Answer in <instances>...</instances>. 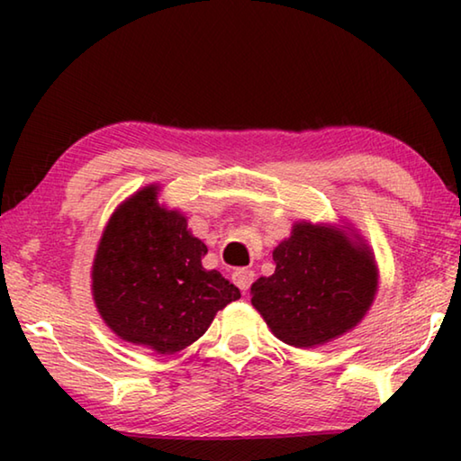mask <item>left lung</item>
I'll use <instances>...</instances> for the list:
<instances>
[{"mask_svg": "<svg viewBox=\"0 0 461 461\" xmlns=\"http://www.w3.org/2000/svg\"><path fill=\"white\" fill-rule=\"evenodd\" d=\"M158 194V185L142 186L109 217L93 258L91 293L120 339L176 354L241 294L220 272L203 268L207 246L178 209L160 205Z\"/></svg>", "mask_w": 461, "mask_h": 461, "instance_id": "8db88e82", "label": "left lung"}]
</instances>
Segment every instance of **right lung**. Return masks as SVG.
<instances>
[{
  "mask_svg": "<svg viewBox=\"0 0 461 461\" xmlns=\"http://www.w3.org/2000/svg\"><path fill=\"white\" fill-rule=\"evenodd\" d=\"M299 221L275 248V275L249 288L252 305L280 341L315 348L352 331L378 291V268L360 236Z\"/></svg>",
  "mask_w": 461,
  "mask_h": 461,
  "instance_id": "right-lung-1",
  "label": "right lung"
}]
</instances>
